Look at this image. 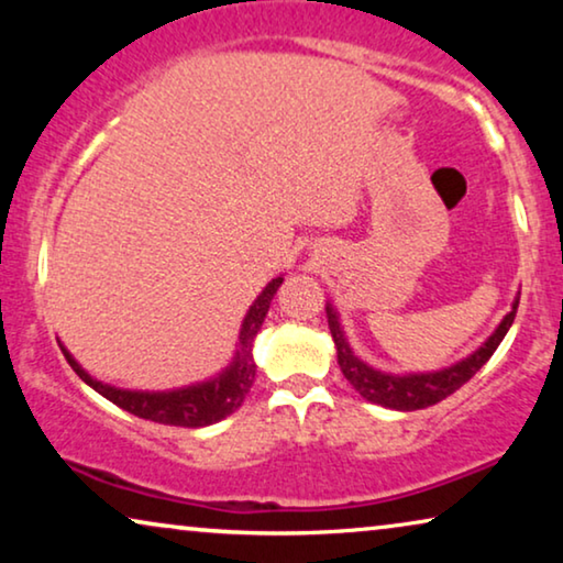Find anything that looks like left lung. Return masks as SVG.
<instances>
[{
    "mask_svg": "<svg viewBox=\"0 0 563 563\" xmlns=\"http://www.w3.org/2000/svg\"><path fill=\"white\" fill-rule=\"evenodd\" d=\"M518 305H520V297H515L512 310L505 314V320L499 322V328L489 335V341L484 343L479 351H474L468 358L443 368V372L410 374V376L376 372V368L366 366L364 361L353 356L333 307H325V310H328V328L330 333H333V341L338 349V364H341V372L345 379L351 382V387L356 389L361 397L368 399V402L391 407V410L410 412V410H422V407L441 402V399L453 395L459 387H464V384L492 358V353L497 351V345L503 343V338L507 335V330H510L515 320V312H518Z\"/></svg>",
    "mask_w": 563,
    "mask_h": 563,
    "instance_id": "left-lung-1",
    "label": "left lung"
}]
</instances>
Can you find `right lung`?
Wrapping results in <instances>:
<instances>
[{
  "label": "right lung",
  "mask_w": 563,
  "mask_h": 563,
  "mask_svg": "<svg viewBox=\"0 0 563 563\" xmlns=\"http://www.w3.org/2000/svg\"><path fill=\"white\" fill-rule=\"evenodd\" d=\"M282 282H284L282 276L279 279H274L264 291H261L256 302L251 305V310L243 320L241 343H238L233 364H230L218 379L197 384V387L176 389V391L114 389L110 384L91 379V376L76 364L71 353H68L64 345H60V351H64V356L68 364H71L74 372L79 374L91 389H97L99 395L122 407V410L137 415V418L161 422V426H179V428L212 426V422H218L222 418H228L230 412H235L253 387V379H256V364H253V353H251L253 338H256V333L261 330V322H264L268 305H272V299Z\"/></svg>",
  "instance_id": "add662e5"
}]
</instances>
